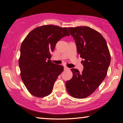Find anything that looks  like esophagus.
Here are the masks:
<instances>
[{
    "instance_id": "esophagus-1",
    "label": "esophagus",
    "mask_w": 123,
    "mask_h": 123,
    "mask_svg": "<svg viewBox=\"0 0 123 123\" xmlns=\"http://www.w3.org/2000/svg\"><path fill=\"white\" fill-rule=\"evenodd\" d=\"M64 70H69V68L67 67H64Z\"/></svg>"
}]
</instances>
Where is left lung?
<instances>
[{
  "instance_id": "1",
  "label": "left lung",
  "mask_w": 123,
  "mask_h": 123,
  "mask_svg": "<svg viewBox=\"0 0 123 123\" xmlns=\"http://www.w3.org/2000/svg\"><path fill=\"white\" fill-rule=\"evenodd\" d=\"M76 43L77 52L84 66L83 71L73 68V77L67 81V91L72 97L85 98L94 92L107 75L111 55L106 41L97 31L88 26L69 28Z\"/></svg>"
}]
</instances>
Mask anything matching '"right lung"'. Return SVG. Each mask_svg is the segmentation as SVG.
Listing matches in <instances>:
<instances>
[{"label":"right lung","mask_w":123,"mask_h":123,"mask_svg":"<svg viewBox=\"0 0 123 123\" xmlns=\"http://www.w3.org/2000/svg\"><path fill=\"white\" fill-rule=\"evenodd\" d=\"M69 35L67 28L47 25L34 29L23 41L18 61L20 77L32 95L43 98L51 93L64 67L51 62V53L60 39Z\"/></svg>","instance_id":"1"}]
</instances>
